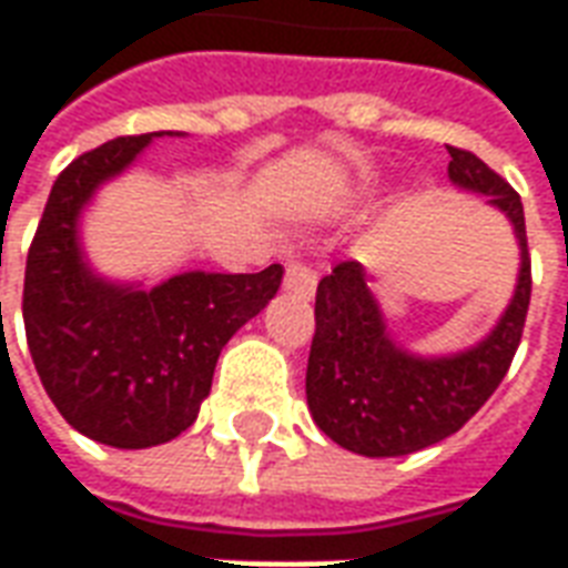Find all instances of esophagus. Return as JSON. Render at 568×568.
Listing matches in <instances>:
<instances>
[{
	"label": "esophagus",
	"mask_w": 568,
	"mask_h": 568,
	"mask_svg": "<svg viewBox=\"0 0 568 568\" xmlns=\"http://www.w3.org/2000/svg\"><path fill=\"white\" fill-rule=\"evenodd\" d=\"M316 271L313 267H307V264H288L285 267V292H292V295L297 297H313V292H316Z\"/></svg>",
	"instance_id": "obj_1"
}]
</instances>
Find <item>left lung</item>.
<instances>
[{
  "label": "left lung",
  "instance_id": "1",
  "mask_svg": "<svg viewBox=\"0 0 568 568\" xmlns=\"http://www.w3.org/2000/svg\"><path fill=\"white\" fill-rule=\"evenodd\" d=\"M447 151L453 182L487 194L511 219L520 240V280L484 344L450 358H417L389 341L358 261H341L322 276L307 362V405L334 444L362 456H407L450 438L499 389L524 337L532 264L520 194L471 151L453 145Z\"/></svg>",
  "mask_w": 568,
  "mask_h": 568
}]
</instances>
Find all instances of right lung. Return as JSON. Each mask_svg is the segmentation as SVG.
I'll return each instance as SVG.
<instances>
[{
	"label": "right lung",
	"instance_id": "right-lung-1",
	"mask_svg": "<svg viewBox=\"0 0 568 568\" xmlns=\"http://www.w3.org/2000/svg\"><path fill=\"white\" fill-rule=\"evenodd\" d=\"M151 136H118L57 175L23 276L32 365L69 426L142 450L197 419L222 346L283 283L261 273H182L151 292L97 280L81 258L79 212L100 182L136 161Z\"/></svg>",
	"mask_w": 568,
	"mask_h": 568
}]
</instances>
